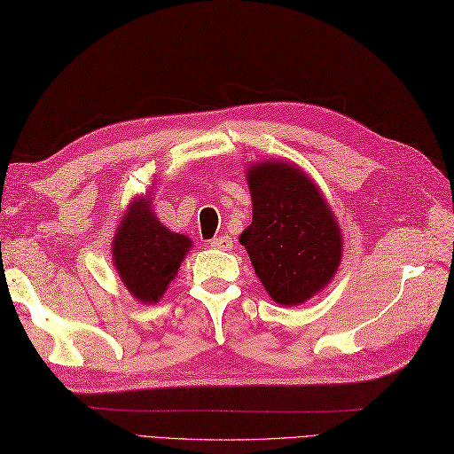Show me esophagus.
I'll return each mask as SVG.
<instances>
[{"instance_id": "obj_1", "label": "esophagus", "mask_w": 454, "mask_h": 454, "mask_svg": "<svg viewBox=\"0 0 454 454\" xmlns=\"http://www.w3.org/2000/svg\"><path fill=\"white\" fill-rule=\"evenodd\" d=\"M210 247L215 250H231L232 248V240L231 237L223 235V237H215L210 240Z\"/></svg>"}]
</instances>
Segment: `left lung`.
<instances>
[{
    "label": "left lung",
    "mask_w": 454,
    "mask_h": 454,
    "mask_svg": "<svg viewBox=\"0 0 454 454\" xmlns=\"http://www.w3.org/2000/svg\"><path fill=\"white\" fill-rule=\"evenodd\" d=\"M252 223L239 237L263 288L280 305H300L338 271L341 232L321 191L292 162L248 168Z\"/></svg>",
    "instance_id": "1"
}]
</instances>
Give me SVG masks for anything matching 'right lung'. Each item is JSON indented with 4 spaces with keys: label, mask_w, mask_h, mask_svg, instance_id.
<instances>
[{
    "label": "right lung",
    "mask_w": 454,
    "mask_h": 454,
    "mask_svg": "<svg viewBox=\"0 0 454 454\" xmlns=\"http://www.w3.org/2000/svg\"><path fill=\"white\" fill-rule=\"evenodd\" d=\"M191 247L192 240L187 235H179L158 222L149 197H137L116 229L113 262L133 298L156 303L176 278Z\"/></svg>",
    "instance_id": "obj_1"
}]
</instances>
